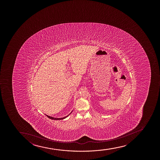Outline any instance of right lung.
<instances>
[{
	"label": "right lung",
	"mask_w": 160,
	"mask_h": 160,
	"mask_svg": "<svg viewBox=\"0 0 160 160\" xmlns=\"http://www.w3.org/2000/svg\"><path fill=\"white\" fill-rule=\"evenodd\" d=\"M72 113V112H70V114H69L68 115H67V116H65V117H64V118H53V117H51V116H48V115H46L47 116V117H48V118H50V119H53V120H60V119H64V118H67L69 115H70V114Z\"/></svg>",
	"instance_id": "1"
}]
</instances>
